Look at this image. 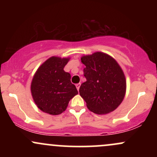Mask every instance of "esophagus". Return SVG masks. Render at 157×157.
I'll return each instance as SVG.
<instances>
[{
    "label": "esophagus",
    "mask_w": 157,
    "mask_h": 157,
    "mask_svg": "<svg viewBox=\"0 0 157 157\" xmlns=\"http://www.w3.org/2000/svg\"><path fill=\"white\" fill-rule=\"evenodd\" d=\"M80 85H81V83H77V84H76V87H77V91H79V89H80Z\"/></svg>",
    "instance_id": "1"
}]
</instances>
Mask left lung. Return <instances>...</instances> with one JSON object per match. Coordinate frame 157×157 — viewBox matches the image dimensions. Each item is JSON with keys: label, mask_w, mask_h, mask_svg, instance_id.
Returning a JSON list of instances; mask_svg holds the SVG:
<instances>
[{"label": "left lung", "mask_w": 157, "mask_h": 157, "mask_svg": "<svg viewBox=\"0 0 157 157\" xmlns=\"http://www.w3.org/2000/svg\"><path fill=\"white\" fill-rule=\"evenodd\" d=\"M86 66V82L80 86V96L86 106L97 114L112 112L121 104L126 92V80L122 68L108 54L97 52L81 57Z\"/></svg>", "instance_id": "left-lung-1"}]
</instances>
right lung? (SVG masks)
Listing matches in <instances>:
<instances>
[{
  "instance_id": "right-lung-1",
  "label": "right lung",
  "mask_w": 157,
  "mask_h": 157,
  "mask_svg": "<svg viewBox=\"0 0 157 157\" xmlns=\"http://www.w3.org/2000/svg\"><path fill=\"white\" fill-rule=\"evenodd\" d=\"M70 57L52 56L43 63L34 75L31 93L40 110L51 115L66 111L70 100L78 94L71 82V75L64 71Z\"/></svg>"
}]
</instances>
